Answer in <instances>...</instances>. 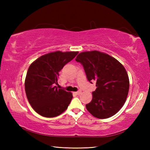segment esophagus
<instances>
[{"label":"esophagus","instance_id":"1","mask_svg":"<svg viewBox=\"0 0 150 150\" xmlns=\"http://www.w3.org/2000/svg\"><path fill=\"white\" fill-rule=\"evenodd\" d=\"M74 93L75 94V95H80V94L81 93V91H77V92H75Z\"/></svg>","mask_w":150,"mask_h":150}]
</instances>
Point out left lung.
Listing matches in <instances>:
<instances>
[{
	"instance_id": "1",
	"label": "left lung",
	"mask_w": 150,
	"mask_h": 150,
	"mask_svg": "<svg viewBox=\"0 0 150 150\" xmlns=\"http://www.w3.org/2000/svg\"><path fill=\"white\" fill-rule=\"evenodd\" d=\"M84 68L88 81L96 88L87 110L96 118L111 117L120 110L128 94L129 78L124 66L115 58L98 51L81 52L76 57Z\"/></svg>"
}]
</instances>
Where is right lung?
I'll return each instance as SVG.
<instances>
[{
  "label": "right lung",
  "mask_w": 150,
  "mask_h": 150,
  "mask_svg": "<svg viewBox=\"0 0 150 150\" xmlns=\"http://www.w3.org/2000/svg\"><path fill=\"white\" fill-rule=\"evenodd\" d=\"M78 53L51 52L38 58L30 65L25 79V91L30 105L39 115L55 117L67 108L73 95L57 87L58 76L64 65Z\"/></svg>",
  "instance_id": "add662e5"
}]
</instances>
